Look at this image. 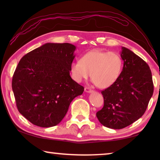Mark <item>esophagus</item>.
<instances>
[{
	"label": "esophagus",
	"instance_id": "34e87169",
	"mask_svg": "<svg viewBox=\"0 0 160 160\" xmlns=\"http://www.w3.org/2000/svg\"><path fill=\"white\" fill-rule=\"evenodd\" d=\"M85 91L87 93H92V92H93V90H92V89L90 88H85Z\"/></svg>",
	"mask_w": 160,
	"mask_h": 160
}]
</instances>
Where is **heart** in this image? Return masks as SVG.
Listing matches in <instances>:
<instances>
[{
  "label": "heart",
  "instance_id": "heart-1",
  "mask_svg": "<svg viewBox=\"0 0 160 160\" xmlns=\"http://www.w3.org/2000/svg\"><path fill=\"white\" fill-rule=\"evenodd\" d=\"M122 59L118 53L93 50L81 57L80 61H75L70 66L72 76L77 82L91 78L99 88L112 86L121 74Z\"/></svg>",
  "mask_w": 160,
  "mask_h": 160
}]
</instances>
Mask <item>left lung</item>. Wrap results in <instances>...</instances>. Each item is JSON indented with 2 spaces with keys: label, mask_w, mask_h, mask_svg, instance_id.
Returning <instances> with one entry per match:
<instances>
[{
  "label": "left lung",
  "mask_w": 160,
  "mask_h": 160,
  "mask_svg": "<svg viewBox=\"0 0 160 160\" xmlns=\"http://www.w3.org/2000/svg\"><path fill=\"white\" fill-rule=\"evenodd\" d=\"M121 49L122 71L113 85L102 92L104 107L96 114L103 126L112 129L125 128L141 117L154 90L146 62L128 48Z\"/></svg>",
  "instance_id": "obj_1"
}]
</instances>
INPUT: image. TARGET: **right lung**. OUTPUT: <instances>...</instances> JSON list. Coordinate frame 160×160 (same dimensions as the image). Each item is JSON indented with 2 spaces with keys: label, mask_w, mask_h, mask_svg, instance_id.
<instances>
[{
  "label": "right lung",
  "mask_w": 160,
  "mask_h": 160,
  "mask_svg": "<svg viewBox=\"0 0 160 160\" xmlns=\"http://www.w3.org/2000/svg\"><path fill=\"white\" fill-rule=\"evenodd\" d=\"M76 47L47 43L24 56L12 77L18 109L34 125L49 128L61 122L84 88L70 77Z\"/></svg>",
  "instance_id": "right-lung-1"
}]
</instances>
